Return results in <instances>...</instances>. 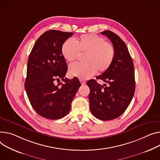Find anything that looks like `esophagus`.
I'll list each match as a JSON object with an SVG mask.
<instances>
[{
    "mask_svg": "<svg viewBox=\"0 0 160 160\" xmlns=\"http://www.w3.org/2000/svg\"><path fill=\"white\" fill-rule=\"evenodd\" d=\"M80 81L81 82L82 85H84V84H86V82L84 80H83V79H80Z\"/></svg>",
    "mask_w": 160,
    "mask_h": 160,
    "instance_id": "esophagus-1",
    "label": "esophagus"
}]
</instances>
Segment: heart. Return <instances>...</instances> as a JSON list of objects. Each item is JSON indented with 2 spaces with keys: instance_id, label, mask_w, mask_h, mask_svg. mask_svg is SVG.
I'll use <instances>...</instances> for the list:
<instances>
[{
  "instance_id": "obj_1",
  "label": "heart",
  "mask_w": 160,
  "mask_h": 160,
  "mask_svg": "<svg viewBox=\"0 0 160 160\" xmlns=\"http://www.w3.org/2000/svg\"><path fill=\"white\" fill-rule=\"evenodd\" d=\"M61 53L68 62L78 60L85 55L83 63H72L69 67L71 76L87 79L97 72H103L112 65L115 57L114 46L97 35L86 34L66 40L61 46Z\"/></svg>"
}]
</instances>
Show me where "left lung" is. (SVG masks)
Returning <instances> with one entry per match:
<instances>
[{"label": "left lung", "mask_w": 160, "mask_h": 160, "mask_svg": "<svg viewBox=\"0 0 160 160\" xmlns=\"http://www.w3.org/2000/svg\"><path fill=\"white\" fill-rule=\"evenodd\" d=\"M111 41L115 49V57L111 66L97 79L107 85L101 86L95 80L87 85L90 110L96 118L104 121L118 118L128 108L135 91L134 64L125 42L113 32H101Z\"/></svg>", "instance_id": "left-lung-1"}]
</instances>
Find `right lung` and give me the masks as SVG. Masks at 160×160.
I'll use <instances>...</instances> for the list:
<instances>
[{"instance_id":"add662e5","label":"right lung","mask_w":160,"mask_h":160,"mask_svg":"<svg viewBox=\"0 0 160 160\" xmlns=\"http://www.w3.org/2000/svg\"><path fill=\"white\" fill-rule=\"evenodd\" d=\"M72 33L49 30L36 41L29 56L25 89L30 103L41 116L57 120L70 111L81 83L77 78H65L68 71L61 46ZM62 79L64 84H55Z\"/></svg>"}]
</instances>
